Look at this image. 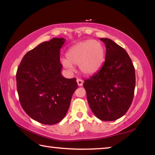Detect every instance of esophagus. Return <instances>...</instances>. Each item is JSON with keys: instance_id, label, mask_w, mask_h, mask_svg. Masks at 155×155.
Instances as JSON below:
<instances>
[{"instance_id": "1", "label": "esophagus", "mask_w": 155, "mask_h": 155, "mask_svg": "<svg viewBox=\"0 0 155 155\" xmlns=\"http://www.w3.org/2000/svg\"><path fill=\"white\" fill-rule=\"evenodd\" d=\"M77 82L78 86H82L83 84V81L82 79H81V78H77Z\"/></svg>"}]
</instances>
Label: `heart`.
I'll list each match as a JSON object with an SVG mask.
<instances>
[{
	"instance_id": "1",
	"label": "heart",
	"mask_w": 155,
	"mask_h": 155,
	"mask_svg": "<svg viewBox=\"0 0 155 155\" xmlns=\"http://www.w3.org/2000/svg\"><path fill=\"white\" fill-rule=\"evenodd\" d=\"M104 59L103 44L97 40H88L70 47L66 52V59H62L61 64L70 70H72L73 65H78L83 74L91 75L100 69Z\"/></svg>"
}]
</instances>
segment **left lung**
<instances>
[{
	"mask_svg": "<svg viewBox=\"0 0 155 155\" xmlns=\"http://www.w3.org/2000/svg\"><path fill=\"white\" fill-rule=\"evenodd\" d=\"M100 40L106 46L105 61L100 70L85 80L83 87L94 114L103 121H114L122 117L132 103L135 68L124 48L110 39Z\"/></svg>",
	"mask_w": 155,
	"mask_h": 155,
	"instance_id": "obj_1",
	"label": "left lung"
}]
</instances>
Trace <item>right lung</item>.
I'll use <instances>...</instances> for the list:
<instances>
[{
	"label": "right lung",
	"mask_w": 155,
	"mask_h": 155,
	"mask_svg": "<svg viewBox=\"0 0 155 155\" xmlns=\"http://www.w3.org/2000/svg\"><path fill=\"white\" fill-rule=\"evenodd\" d=\"M64 38L39 44L23 57L16 72L20 104L28 116L44 124H54L66 115L78 87L76 78H65L61 71L60 49Z\"/></svg>",
	"instance_id": "1"
}]
</instances>
